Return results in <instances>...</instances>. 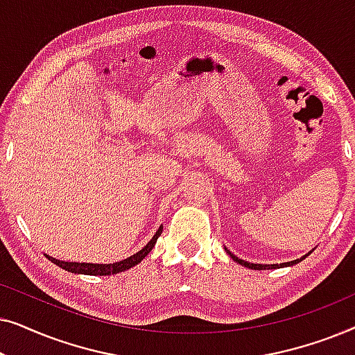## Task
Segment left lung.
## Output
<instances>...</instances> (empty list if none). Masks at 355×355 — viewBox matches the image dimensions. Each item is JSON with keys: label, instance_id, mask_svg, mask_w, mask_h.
Here are the masks:
<instances>
[{"label": "left lung", "instance_id": "8db88e82", "mask_svg": "<svg viewBox=\"0 0 355 355\" xmlns=\"http://www.w3.org/2000/svg\"><path fill=\"white\" fill-rule=\"evenodd\" d=\"M226 252H227V254H230V257H231L232 260L236 261V263H239V265H242V266H247V268H250V270H270V268H283V266H291V265H294V263H299L300 260H304L305 257H307V255L310 254V252H309V254H307V255H304L302 259H297V260H294V261H288V263H279V265H278V263H275V265H260V263H250V261H244V260L237 259V257H236L234 254H231V252L227 250V249H226Z\"/></svg>", "mask_w": 355, "mask_h": 355}]
</instances>
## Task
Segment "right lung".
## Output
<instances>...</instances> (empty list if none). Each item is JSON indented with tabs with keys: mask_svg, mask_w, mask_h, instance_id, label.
I'll list each match as a JSON object with an SVG mask.
<instances>
[{
	"mask_svg": "<svg viewBox=\"0 0 355 355\" xmlns=\"http://www.w3.org/2000/svg\"><path fill=\"white\" fill-rule=\"evenodd\" d=\"M163 232V226H159V230L155 232V236L152 237V241L148 242L147 245L144 247L142 250H139L137 254L130 255L129 259H124L121 261H116V263H77V261H62V260H56L53 259V257H48V260L53 261V263L60 266V268L69 271V273H79V275H92V276H108V275H116V273H121V271H125L129 268H132V266L139 265L140 261H142L145 257H147L152 249L157 244V239L159 236H162Z\"/></svg>",
	"mask_w": 355,
	"mask_h": 355,
	"instance_id": "obj_1",
	"label": "right lung"
}]
</instances>
